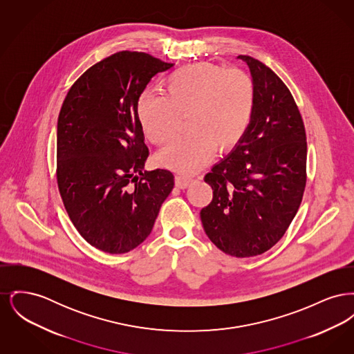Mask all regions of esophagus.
<instances>
[{
    "instance_id": "34e87169",
    "label": "esophagus",
    "mask_w": 354,
    "mask_h": 354,
    "mask_svg": "<svg viewBox=\"0 0 354 354\" xmlns=\"http://www.w3.org/2000/svg\"><path fill=\"white\" fill-rule=\"evenodd\" d=\"M192 183V178H188V176H185V175H176L175 176V185L178 188H187L188 185Z\"/></svg>"
}]
</instances>
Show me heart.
I'll return each instance as SVG.
<instances>
[{
    "label": "heart",
    "mask_w": 354,
    "mask_h": 354,
    "mask_svg": "<svg viewBox=\"0 0 354 354\" xmlns=\"http://www.w3.org/2000/svg\"><path fill=\"white\" fill-rule=\"evenodd\" d=\"M163 86L165 95L146 91L139 97L136 117L145 136L162 146L185 114L188 134L160 152L165 166L182 174L195 172L215 150L232 151L247 134L256 106V84L248 73L198 62L172 71Z\"/></svg>",
    "instance_id": "1"
}]
</instances>
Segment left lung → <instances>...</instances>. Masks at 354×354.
Masks as SVG:
<instances>
[{"label":"left lung","mask_w":354,"mask_h":354,"mask_svg":"<svg viewBox=\"0 0 354 354\" xmlns=\"http://www.w3.org/2000/svg\"><path fill=\"white\" fill-rule=\"evenodd\" d=\"M239 58L256 84L252 122L235 150L204 176L214 196L201 219L220 251L252 257L270 250L297 214L306 185V134L277 74L250 55Z\"/></svg>","instance_id":"obj_1"}]
</instances>
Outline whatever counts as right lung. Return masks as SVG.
I'll list each match as a JSON object with an SVG mask.
<instances>
[{
	"label": "right lung",
	"mask_w": 354,
	"mask_h": 354,
	"mask_svg": "<svg viewBox=\"0 0 354 354\" xmlns=\"http://www.w3.org/2000/svg\"><path fill=\"white\" fill-rule=\"evenodd\" d=\"M172 64L119 51L68 88L57 126V185L68 218L103 252L133 251L151 234L174 188L169 169L145 171L149 149L136 117L152 77Z\"/></svg>",
	"instance_id": "right-lung-1"
}]
</instances>
